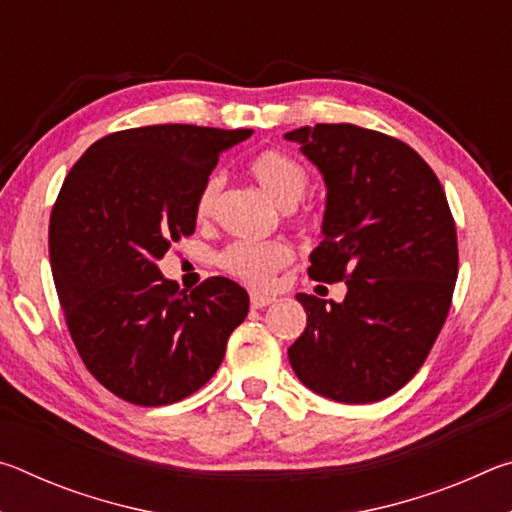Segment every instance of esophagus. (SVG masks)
<instances>
[{"mask_svg": "<svg viewBox=\"0 0 512 512\" xmlns=\"http://www.w3.org/2000/svg\"><path fill=\"white\" fill-rule=\"evenodd\" d=\"M275 302L273 296H264V293H250V307L253 309H264Z\"/></svg>", "mask_w": 512, "mask_h": 512, "instance_id": "34e87169", "label": "esophagus"}]
</instances>
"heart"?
I'll use <instances>...</instances> for the list:
<instances>
[{
  "instance_id": "obj_1",
  "label": "heart",
  "mask_w": 512,
  "mask_h": 512,
  "mask_svg": "<svg viewBox=\"0 0 512 512\" xmlns=\"http://www.w3.org/2000/svg\"><path fill=\"white\" fill-rule=\"evenodd\" d=\"M248 173L280 207L298 205L309 189L307 169L296 158H291L289 153L277 149L259 151L248 162ZM219 194L221 178L212 173V176L203 180V185L194 198L196 221L210 219L216 201H219ZM293 223H298L300 228H311L314 219L311 216H293ZM216 262H219L225 273L237 277V280L248 284V287L266 289L273 284L275 275L293 262V250L284 241L239 239L225 248Z\"/></svg>"
}]
</instances>
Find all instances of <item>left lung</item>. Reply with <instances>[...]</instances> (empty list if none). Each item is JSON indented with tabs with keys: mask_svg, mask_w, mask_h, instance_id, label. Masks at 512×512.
Listing matches in <instances>:
<instances>
[{
	"mask_svg": "<svg viewBox=\"0 0 512 512\" xmlns=\"http://www.w3.org/2000/svg\"><path fill=\"white\" fill-rule=\"evenodd\" d=\"M327 185L309 277L345 282L343 302L298 293L307 327L289 348L311 391L345 404L379 402L427 359L452 307L456 223L436 173L397 137L354 124L284 135Z\"/></svg>",
	"mask_w": 512,
	"mask_h": 512,
	"instance_id": "left-lung-1",
	"label": "left lung"
}]
</instances>
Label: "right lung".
<instances>
[{"mask_svg": "<svg viewBox=\"0 0 512 512\" xmlns=\"http://www.w3.org/2000/svg\"><path fill=\"white\" fill-rule=\"evenodd\" d=\"M248 128L117 131L69 169L49 219V259L69 336L90 375L137 406L180 402L219 370L248 293L207 277L192 293L158 259L196 228L194 198Z\"/></svg>", "mask_w": 512, "mask_h": 512, "instance_id": "obj_1", "label": "right lung"}]
</instances>
